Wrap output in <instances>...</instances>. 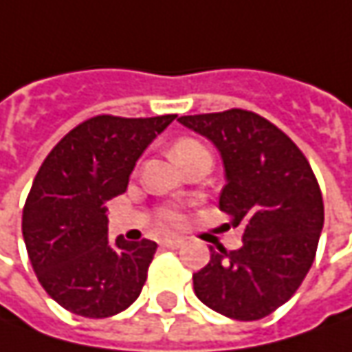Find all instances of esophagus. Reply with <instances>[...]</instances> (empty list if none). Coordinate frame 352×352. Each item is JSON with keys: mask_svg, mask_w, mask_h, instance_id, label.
<instances>
[{"mask_svg": "<svg viewBox=\"0 0 352 352\" xmlns=\"http://www.w3.org/2000/svg\"><path fill=\"white\" fill-rule=\"evenodd\" d=\"M182 245V239H164V241H162V247H166V249H180Z\"/></svg>", "mask_w": 352, "mask_h": 352, "instance_id": "esophagus-1", "label": "esophagus"}]
</instances>
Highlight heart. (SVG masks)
<instances>
[{
	"label": "heart",
	"instance_id": "obj_1",
	"mask_svg": "<svg viewBox=\"0 0 352 352\" xmlns=\"http://www.w3.org/2000/svg\"><path fill=\"white\" fill-rule=\"evenodd\" d=\"M172 155L176 156V160L182 164L184 168H190L194 162L204 160V158H210L211 160L210 151L199 141L192 139V137H182V139H178V141L174 142L172 144ZM156 215H158V221L166 229H176V227H180L184 223L182 213L176 208H170V206L158 208Z\"/></svg>",
	"mask_w": 352,
	"mask_h": 352
}]
</instances>
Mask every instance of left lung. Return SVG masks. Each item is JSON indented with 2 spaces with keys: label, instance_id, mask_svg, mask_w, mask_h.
<instances>
[{
  "label": "left lung",
  "instance_id": "obj_1",
  "mask_svg": "<svg viewBox=\"0 0 352 352\" xmlns=\"http://www.w3.org/2000/svg\"><path fill=\"white\" fill-rule=\"evenodd\" d=\"M221 153L227 184L219 210L243 227V247L211 250L194 292L225 318L254 321L286 304L309 272L323 229V197L290 137L247 109L182 116Z\"/></svg>",
  "mask_w": 352,
  "mask_h": 352
}]
</instances>
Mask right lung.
I'll list each match as a JSON object with an SVG mask.
<instances>
[{
    "mask_svg": "<svg viewBox=\"0 0 352 352\" xmlns=\"http://www.w3.org/2000/svg\"><path fill=\"white\" fill-rule=\"evenodd\" d=\"M174 119L89 117L41 164L23 208V239L41 286L64 309L103 319L139 298L156 243H109L105 204L127 190L142 151Z\"/></svg>",
    "mask_w": 352,
    "mask_h": 352,
    "instance_id": "add662e5",
    "label": "right lung"
}]
</instances>
